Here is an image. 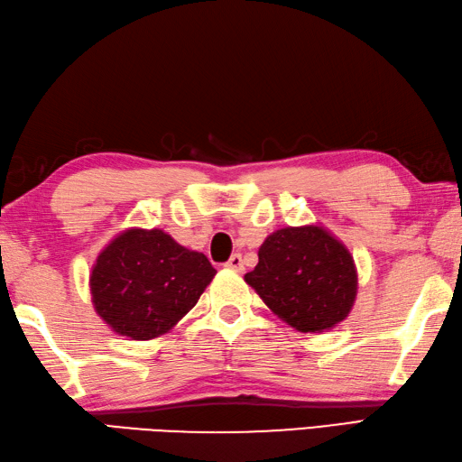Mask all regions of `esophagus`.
Here are the masks:
<instances>
[{"label": "esophagus", "instance_id": "1", "mask_svg": "<svg viewBox=\"0 0 462 462\" xmlns=\"http://www.w3.org/2000/svg\"><path fill=\"white\" fill-rule=\"evenodd\" d=\"M226 268H230V271H236V273L245 271V263H242V254H232L228 263H226Z\"/></svg>", "mask_w": 462, "mask_h": 462}]
</instances>
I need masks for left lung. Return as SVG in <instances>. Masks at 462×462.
I'll list each match as a JSON object with an SVG mask.
<instances>
[{"mask_svg":"<svg viewBox=\"0 0 462 462\" xmlns=\"http://www.w3.org/2000/svg\"><path fill=\"white\" fill-rule=\"evenodd\" d=\"M245 281L274 315L303 333L333 329L349 315L357 295L354 256L323 226L273 232Z\"/></svg>","mask_w":462,"mask_h":462,"instance_id":"8db88e82","label":"left lung"}]
</instances>
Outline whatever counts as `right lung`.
Listing matches in <instances>:
<instances>
[{
	"label": "right lung",
	"mask_w": 462,
	"mask_h": 462,
	"mask_svg": "<svg viewBox=\"0 0 462 462\" xmlns=\"http://www.w3.org/2000/svg\"><path fill=\"white\" fill-rule=\"evenodd\" d=\"M216 268L163 230L121 232L98 254L90 273L92 305L115 333L147 341L188 315Z\"/></svg>",
	"instance_id": "obj_1"
}]
</instances>
